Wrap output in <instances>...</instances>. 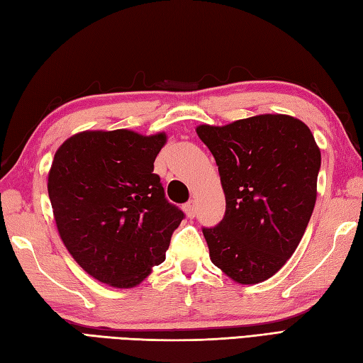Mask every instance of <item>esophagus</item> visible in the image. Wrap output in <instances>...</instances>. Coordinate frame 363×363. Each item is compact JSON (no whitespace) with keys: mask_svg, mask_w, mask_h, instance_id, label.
Instances as JSON below:
<instances>
[{"mask_svg":"<svg viewBox=\"0 0 363 363\" xmlns=\"http://www.w3.org/2000/svg\"><path fill=\"white\" fill-rule=\"evenodd\" d=\"M184 212L187 213L189 218H194L196 215V203L195 201H189L186 206H184Z\"/></svg>","mask_w":363,"mask_h":363,"instance_id":"1","label":"esophagus"}]
</instances>
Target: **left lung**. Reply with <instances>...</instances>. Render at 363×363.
Returning a JSON list of instances; mask_svg holds the SVG:
<instances>
[{
	"label": "left lung",
	"instance_id": "1",
	"mask_svg": "<svg viewBox=\"0 0 363 363\" xmlns=\"http://www.w3.org/2000/svg\"><path fill=\"white\" fill-rule=\"evenodd\" d=\"M226 196L218 226L203 229L212 264L234 282L269 279L295 252L317 201L321 152L309 126L262 113L225 126L199 125Z\"/></svg>",
	"mask_w": 363,
	"mask_h": 363
}]
</instances>
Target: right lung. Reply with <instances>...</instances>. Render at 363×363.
Masks as SVG:
<instances>
[{
    "mask_svg": "<svg viewBox=\"0 0 363 363\" xmlns=\"http://www.w3.org/2000/svg\"><path fill=\"white\" fill-rule=\"evenodd\" d=\"M165 143V133L82 130L54 154L48 195L59 235L84 272L111 287L143 282L184 218L152 173Z\"/></svg>",
    "mask_w": 363,
    "mask_h": 363,
    "instance_id": "obj_1",
    "label": "right lung"
}]
</instances>
